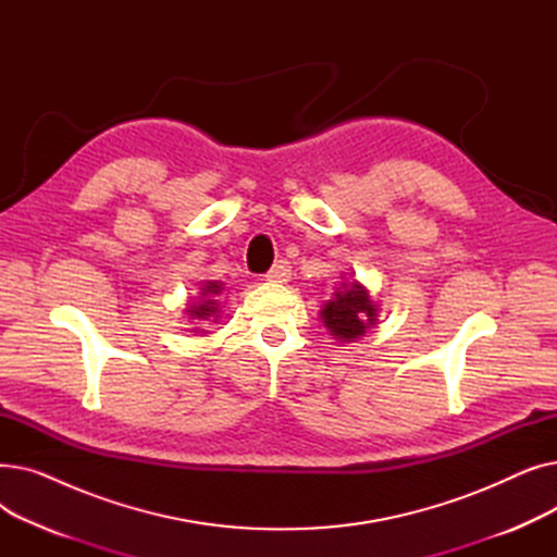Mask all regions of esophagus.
I'll use <instances>...</instances> for the list:
<instances>
[{"mask_svg":"<svg viewBox=\"0 0 557 557\" xmlns=\"http://www.w3.org/2000/svg\"><path fill=\"white\" fill-rule=\"evenodd\" d=\"M290 280V267L286 259H280L273 263V269L267 273V282H275V284H284Z\"/></svg>","mask_w":557,"mask_h":557,"instance_id":"34e87169","label":"esophagus"}]
</instances>
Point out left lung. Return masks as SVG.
Listing matches in <instances>:
<instances>
[{
	"mask_svg": "<svg viewBox=\"0 0 557 557\" xmlns=\"http://www.w3.org/2000/svg\"><path fill=\"white\" fill-rule=\"evenodd\" d=\"M343 280V277H341ZM320 320L338 343H355L379 323V302L372 300L370 290L355 277L343 280L320 307Z\"/></svg>",
	"mask_w": 557,
	"mask_h": 557,
	"instance_id": "obj_1",
	"label": "left lung"
}]
</instances>
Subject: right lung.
Wrapping results in <instances>:
<instances>
[{"mask_svg": "<svg viewBox=\"0 0 557 557\" xmlns=\"http://www.w3.org/2000/svg\"><path fill=\"white\" fill-rule=\"evenodd\" d=\"M225 290V284L219 280H205L198 286V294L194 298L187 300L185 305V315L189 318V323L194 327H189V332L194 336H205L208 334V325L219 323L221 320V294Z\"/></svg>", "mask_w": 557, "mask_h": 557, "instance_id": "obj_1", "label": "right lung"}]
</instances>
